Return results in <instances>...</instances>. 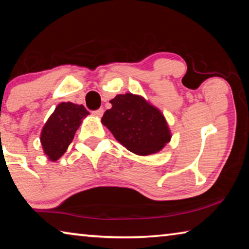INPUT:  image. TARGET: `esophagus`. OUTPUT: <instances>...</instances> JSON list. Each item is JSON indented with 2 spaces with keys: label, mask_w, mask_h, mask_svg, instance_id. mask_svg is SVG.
<instances>
[{
  "label": "esophagus",
  "mask_w": 249,
  "mask_h": 249,
  "mask_svg": "<svg viewBox=\"0 0 249 249\" xmlns=\"http://www.w3.org/2000/svg\"><path fill=\"white\" fill-rule=\"evenodd\" d=\"M93 113V115H95V116H98V117H101L103 115V113H104V109L102 108V107H100V108H98V109H95V111H93L92 112Z\"/></svg>",
  "instance_id": "obj_1"
}]
</instances>
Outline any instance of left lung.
<instances>
[{"label": "left lung", "instance_id": "8db88e82", "mask_svg": "<svg viewBox=\"0 0 249 249\" xmlns=\"http://www.w3.org/2000/svg\"><path fill=\"white\" fill-rule=\"evenodd\" d=\"M109 102L112 108L104 113L102 123L134 154H155L170 141L165 117L142 96L119 94Z\"/></svg>", "mask_w": 249, "mask_h": 249}]
</instances>
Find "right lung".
<instances>
[{
    "label": "right lung",
    "instance_id": "1",
    "mask_svg": "<svg viewBox=\"0 0 249 249\" xmlns=\"http://www.w3.org/2000/svg\"><path fill=\"white\" fill-rule=\"evenodd\" d=\"M90 114L83 105L62 102L45 124L40 142L50 160H57L68 149L81 120Z\"/></svg>",
    "mask_w": 249,
    "mask_h": 249
}]
</instances>
